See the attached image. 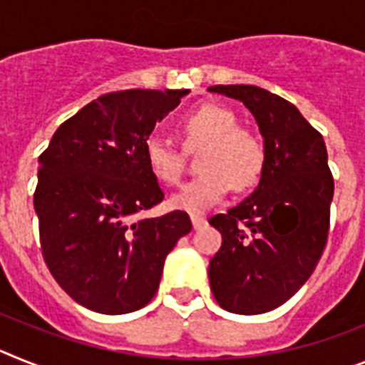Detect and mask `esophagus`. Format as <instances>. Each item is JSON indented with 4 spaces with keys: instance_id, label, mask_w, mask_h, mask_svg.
<instances>
[{
    "instance_id": "esophagus-1",
    "label": "esophagus",
    "mask_w": 365,
    "mask_h": 365,
    "mask_svg": "<svg viewBox=\"0 0 365 365\" xmlns=\"http://www.w3.org/2000/svg\"><path fill=\"white\" fill-rule=\"evenodd\" d=\"M191 222H192V227H195V230H200V227L204 226L207 220H205L204 217H200V215H191Z\"/></svg>"
}]
</instances>
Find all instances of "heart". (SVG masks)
I'll use <instances>...</instances> for the list:
<instances>
[{
	"instance_id": "obj_1",
	"label": "heart",
	"mask_w": 365,
	"mask_h": 365,
	"mask_svg": "<svg viewBox=\"0 0 365 365\" xmlns=\"http://www.w3.org/2000/svg\"><path fill=\"white\" fill-rule=\"evenodd\" d=\"M180 130L189 145H205L198 178L187 182L170 196V207L200 215L227 195L231 182L248 187L259 178L264 163V148L252 130L237 126V115L220 104H202L183 115ZM143 156L150 173L163 183H176L182 174L178 150L158 135H148Z\"/></svg>"
}]
</instances>
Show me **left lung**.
<instances>
[{
	"mask_svg": "<svg viewBox=\"0 0 365 365\" xmlns=\"http://www.w3.org/2000/svg\"><path fill=\"white\" fill-rule=\"evenodd\" d=\"M255 117L264 148L255 191L209 224L222 246L209 261L218 305L235 314L277 309L305 284L329 233L334 182L322 134L292 103L248 84L211 86Z\"/></svg>",
	"mask_w": 365,
	"mask_h": 365,
	"instance_id": "left-lung-1",
	"label": "left lung"
}]
</instances>
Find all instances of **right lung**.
I'll return each instance as SVG.
<instances>
[{"instance_id": "1", "label": "right lung", "mask_w": 365, "mask_h": 365, "mask_svg": "<svg viewBox=\"0 0 365 365\" xmlns=\"http://www.w3.org/2000/svg\"><path fill=\"white\" fill-rule=\"evenodd\" d=\"M189 90H125L91 101L58 126L38 158L34 211L56 283L78 305L126 314L156 296L165 257L189 215L132 217L163 200L145 139Z\"/></svg>"}]
</instances>
